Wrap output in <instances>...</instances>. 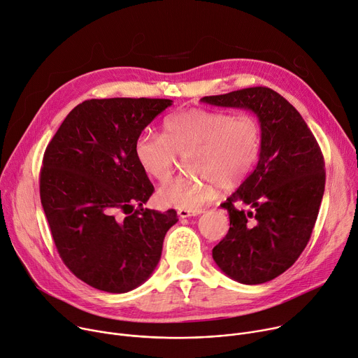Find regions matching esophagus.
Returning a JSON list of instances; mask_svg holds the SVG:
<instances>
[{"instance_id": "1", "label": "esophagus", "mask_w": 358, "mask_h": 358, "mask_svg": "<svg viewBox=\"0 0 358 358\" xmlns=\"http://www.w3.org/2000/svg\"><path fill=\"white\" fill-rule=\"evenodd\" d=\"M202 210H186V209H179L178 215L179 217H189V216H196L199 215Z\"/></svg>"}]
</instances>
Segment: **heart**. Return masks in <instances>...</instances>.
I'll use <instances>...</instances> for the list:
<instances>
[{
	"mask_svg": "<svg viewBox=\"0 0 358 358\" xmlns=\"http://www.w3.org/2000/svg\"><path fill=\"white\" fill-rule=\"evenodd\" d=\"M261 141V126L248 113L192 107L164 119L163 136L142 133L134 142V156L157 182L169 180L178 156H187L190 175L162 186L157 199L169 208L199 210L215 198L217 185L232 187L250 175Z\"/></svg>",
	"mask_w": 358,
	"mask_h": 358,
	"instance_id": "obj_1",
	"label": "heart"
}]
</instances>
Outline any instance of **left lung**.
Returning <instances> with one entry per match:
<instances>
[{"instance_id": "8db88e82", "label": "left lung", "mask_w": 358, "mask_h": 358, "mask_svg": "<svg viewBox=\"0 0 358 358\" xmlns=\"http://www.w3.org/2000/svg\"><path fill=\"white\" fill-rule=\"evenodd\" d=\"M202 101L251 110L259 119L258 164L221 205L231 227L212 257L241 284L268 282L298 259L311 238L324 195V156L296 108L272 89L250 87ZM235 203L252 209L236 210Z\"/></svg>"}]
</instances>
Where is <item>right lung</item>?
I'll return each instance as SVG.
<instances>
[{
  "instance_id": "right-lung-1",
  "label": "right lung",
  "mask_w": 358,
  "mask_h": 358,
  "mask_svg": "<svg viewBox=\"0 0 358 358\" xmlns=\"http://www.w3.org/2000/svg\"><path fill=\"white\" fill-rule=\"evenodd\" d=\"M169 99H92L76 106L48 143L41 205L57 252L78 280L122 294L155 271L175 209H143L155 192L134 142ZM137 204L138 208L134 206Z\"/></svg>"
}]
</instances>
